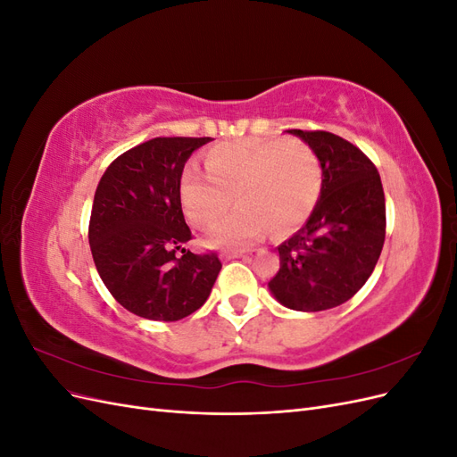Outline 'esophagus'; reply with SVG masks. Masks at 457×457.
Wrapping results in <instances>:
<instances>
[{
    "label": "esophagus",
    "instance_id": "1",
    "mask_svg": "<svg viewBox=\"0 0 457 457\" xmlns=\"http://www.w3.org/2000/svg\"><path fill=\"white\" fill-rule=\"evenodd\" d=\"M238 257H247L245 252H225L223 259H238Z\"/></svg>",
    "mask_w": 457,
    "mask_h": 457
}]
</instances>
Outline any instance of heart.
Instances as JSON below:
<instances>
[{
	"label": "heart",
	"mask_w": 457,
	"mask_h": 457,
	"mask_svg": "<svg viewBox=\"0 0 457 457\" xmlns=\"http://www.w3.org/2000/svg\"><path fill=\"white\" fill-rule=\"evenodd\" d=\"M205 168L207 173L185 170L183 207L192 223L210 228L237 198L240 205L212 234L215 244L232 247L259 242L269 228L284 234L305 223L324 183L320 156L299 139L245 137L219 143L207 150Z\"/></svg>",
	"instance_id": "heart-1"
}]
</instances>
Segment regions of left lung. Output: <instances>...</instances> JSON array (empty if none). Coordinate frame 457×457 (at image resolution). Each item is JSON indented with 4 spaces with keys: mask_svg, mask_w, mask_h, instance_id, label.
I'll return each mask as SVG.
<instances>
[{
    "mask_svg": "<svg viewBox=\"0 0 457 457\" xmlns=\"http://www.w3.org/2000/svg\"><path fill=\"white\" fill-rule=\"evenodd\" d=\"M322 160L324 183L307 223L278 245L269 282L284 307L318 312L349 301L376 269L385 242L381 177L364 152L329 131L289 129Z\"/></svg>",
    "mask_w": 457,
    "mask_h": 457,
    "instance_id": "1",
    "label": "left lung"
}]
</instances>
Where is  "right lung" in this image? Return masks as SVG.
<instances>
[{"instance_id":"add662e5","label":"right lung","mask_w":457,"mask_h":457,"mask_svg":"<svg viewBox=\"0 0 457 457\" xmlns=\"http://www.w3.org/2000/svg\"><path fill=\"white\" fill-rule=\"evenodd\" d=\"M210 137H156L123 152L95 190L89 245L108 292L129 312L173 322L198 311L220 270L215 252L192 240L181 207V177ZM183 253V256H179Z\"/></svg>"}]
</instances>
